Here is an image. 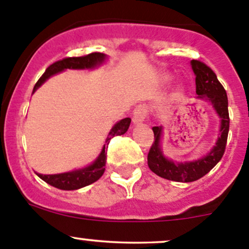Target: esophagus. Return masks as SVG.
Wrapping results in <instances>:
<instances>
[{
  "instance_id": "esophagus-1",
  "label": "esophagus",
  "mask_w": 249,
  "mask_h": 249,
  "mask_svg": "<svg viewBox=\"0 0 249 249\" xmlns=\"http://www.w3.org/2000/svg\"><path fill=\"white\" fill-rule=\"evenodd\" d=\"M147 114H148L147 106H144V105H140V106H137L134 110V117H132V120H134L135 124H139V123L144 122Z\"/></svg>"
}]
</instances>
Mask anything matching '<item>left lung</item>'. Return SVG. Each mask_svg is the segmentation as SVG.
Masks as SVG:
<instances>
[{"label": "left lung", "mask_w": 249, "mask_h": 249, "mask_svg": "<svg viewBox=\"0 0 249 249\" xmlns=\"http://www.w3.org/2000/svg\"><path fill=\"white\" fill-rule=\"evenodd\" d=\"M192 69L195 73V84H196L197 99L206 100L212 105L220 118V129L215 145L210 153L195 161L175 162L167 159L161 150L162 127L154 126V142L148 153V166L155 175L175 182H194L207 175L215 165L219 162L224 155L227 147L228 134H229V110H228L227 91L218 80L214 72L211 67L199 60H192Z\"/></svg>", "instance_id": "left-lung-1"}]
</instances>
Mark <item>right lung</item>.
<instances>
[{
  "instance_id": "obj_1",
  "label": "right lung",
  "mask_w": 249,
  "mask_h": 249,
  "mask_svg": "<svg viewBox=\"0 0 249 249\" xmlns=\"http://www.w3.org/2000/svg\"><path fill=\"white\" fill-rule=\"evenodd\" d=\"M106 60V55L102 53H91V54L84 55V56L78 57H65V59L59 60V61L54 62L50 65L46 70L42 77L39 78L38 82L36 83L34 88V92L43 84L44 82L53 74H56L59 72L64 71V70L71 69V70H89L94 69V67L99 66L102 62ZM131 119L130 118H124L120 122H118L114 126L110 129L108 137L106 139V144L102 148L101 153L97 157V159L92 162L89 166L84 167V169L74 170L71 172L65 173H57V175H41L37 173L41 179L47 182L48 184L53 185V187L57 188L61 190H77L83 187L91 184V183L96 182L105 172V166H106L107 160V148H108V143L112 137L120 136L124 135L127 131L130 126Z\"/></svg>"
}]
</instances>
